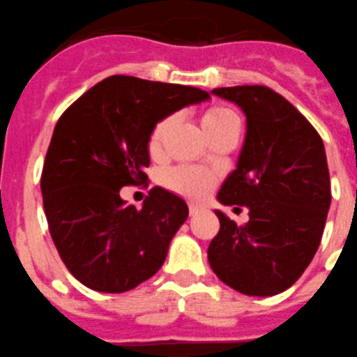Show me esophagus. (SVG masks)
<instances>
[{
  "mask_svg": "<svg viewBox=\"0 0 357 357\" xmlns=\"http://www.w3.org/2000/svg\"><path fill=\"white\" fill-rule=\"evenodd\" d=\"M202 210H204V206H202V204H197V202H190V204H188V211H190V215L199 213V211Z\"/></svg>",
  "mask_w": 357,
  "mask_h": 357,
  "instance_id": "34e87169",
  "label": "esophagus"
}]
</instances>
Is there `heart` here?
Listing matches in <instances>:
<instances>
[{"label":"heart","instance_id":"b5f03b06","mask_svg":"<svg viewBox=\"0 0 357 357\" xmlns=\"http://www.w3.org/2000/svg\"><path fill=\"white\" fill-rule=\"evenodd\" d=\"M171 124L172 117H165L160 123H156V126L153 128V131L149 135V142H147L151 155H156L162 149L163 137L169 131ZM201 124L204 133L210 135L213 131L229 126V124H240V119L236 115V112L231 110L229 107L215 105V107H210L202 112ZM213 181L215 178L211 172L202 171V169H197V167H178V169H174V171L169 172V176H167V185H169V188H172L178 194L185 195V197L192 199H201L202 195H206V192L210 190Z\"/></svg>","mask_w":357,"mask_h":357}]
</instances>
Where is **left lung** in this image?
Wrapping results in <instances>:
<instances>
[{
	"instance_id": "1",
	"label": "left lung",
	"mask_w": 357,
	"mask_h": 357,
	"mask_svg": "<svg viewBox=\"0 0 357 357\" xmlns=\"http://www.w3.org/2000/svg\"><path fill=\"white\" fill-rule=\"evenodd\" d=\"M211 94L238 105L247 117L238 163L217 199L245 206L249 222L238 226L215 211L220 229L208 247V261L240 294H281L303 275L322 240L331 204L324 142L310 121L268 86H222Z\"/></svg>"
}]
</instances>
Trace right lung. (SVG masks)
I'll list each match as a JSON object with an SVG mask.
<instances>
[{
    "label": "right lung",
    "mask_w": 357,
    "mask_h": 357,
    "mask_svg": "<svg viewBox=\"0 0 357 357\" xmlns=\"http://www.w3.org/2000/svg\"><path fill=\"white\" fill-rule=\"evenodd\" d=\"M208 98L195 86L115 75L59 119L40 190L54 247L85 287L123 294L160 271L188 206L155 186L137 210L121 199V188L147 181V142L156 123Z\"/></svg>",
    "instance_id": "obj_1"
}]
</instances>
